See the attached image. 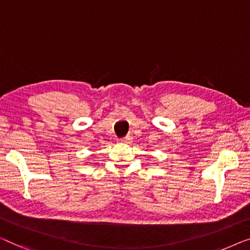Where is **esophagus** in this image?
I'll use <instances>...</instances> for the list:
<instances>
[{
  "label": "esophagus",
  "mask_w": 250,
  "mask_h": 250,
  "mask_svg": "<svg viewBox=\"0 0 250 250\" xmlns=\"http://www.w3.org/2000/svg\"><path fill=\"white\" fill-rule=\"evenodd\" d=\"M131 142H132V137L131 136H125L121 139V143H125V144H130Z\"/></svg>",
  "instance_id": "obj_1"
}]
</instances>
